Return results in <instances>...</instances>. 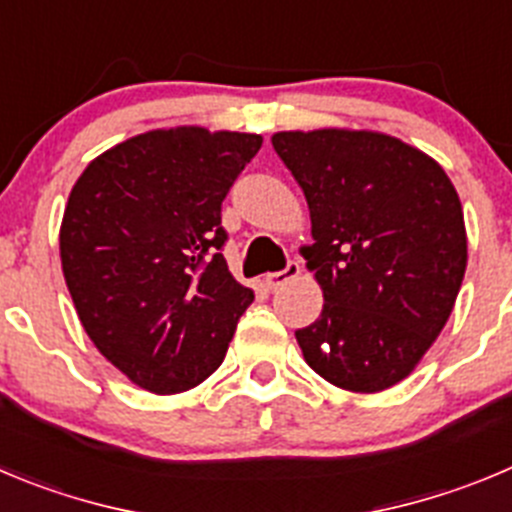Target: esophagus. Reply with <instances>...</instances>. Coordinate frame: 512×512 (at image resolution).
Segmentation results:
<instances>
[{"label": "esophagus", "mask_w": 512, "mask_h": 512, "mask_svg": "<svg viewBox=\"0 0 512 512\" xmlns=\"http://www.w3.org/2000/svg\"><path fill=\"white\" fill-rule=\"evenodd\" d=\"M299 274H302V266H299V261H289L287 269L274 271V274H266L264 276V287L266 289H279V287H284L287 281L297 279Z\"/></svg>", "instance_id": "34e87169"}]
</instances>
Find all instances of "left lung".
Returning <instances> with one entry per match:
<instances>
[{"label": "left lung", "mask_w": 512, "mask_h": 512, "mask_svg": "<svg viewBox=\"0 0 512 512\" xmlns=\"http://www.w3.org/2000/svg\"><path fill=\"white\" fill-rule=\"evenodd\" d=\"M312 220L320 317L297 330L327 383L378 393L414 373L447 325L467 269L464 213L437 159L368 129L276 131Z\"/></svg>", "instance_id": "1"}]
</instances>
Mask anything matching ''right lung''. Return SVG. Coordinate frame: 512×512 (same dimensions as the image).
Listing matches in <instances>:
<instances>
[{"mask_svg":"<svg viewBox=\"0 0 512 512\" xmlns=\"http://www.w3.org/2000/svg\"><path fill=\"white\" fill-rule=\"evenodd\" d=\"M261 134L152 129L106 149L68 195L60 264L98 353L149 393L218 370L253 292L223 253L220 205Z\"/></svg>","mask_w":512,"mask_h":512,"instance_id":"obj_1","label":"right lung"}]
</instances>
